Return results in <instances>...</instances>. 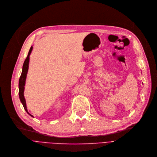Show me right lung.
<instances>
[{
	"label": "right lung",
	"mask_w": 157,
	"mask_h": 157,
	"mask_svg": "<svg viewBox=\"0 0 157 157\" xmlns=\"http://www.w3.org/2000/svg\"><path fill=\"white\" fill-rule=\"evenodd\" d=\"M33 50V47H31L30 48L29 51V53L27 55V58L25 59V60L24 63L23 64V68H22V71H21V76L20 77L19 79V98L20 100L22 103V105H23L24 109L25 110V111L27 113V114H29L30 116L33 117V115L30 114L27 109V106H26V101H25V99L24 98V86L25 84V80H26V77H27V71L29 70V56L30 54H31V52Z\"/></svg>",
	"instance_id": "1"
}]
</instances>
